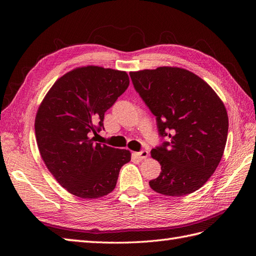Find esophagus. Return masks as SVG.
Wrapping results in <instances>:
<instances>
[{
	"instance_id": "1",
	"label": "esophagus",
	"mask_w": 256,
	"mask_h": 256,
	"mask_svg": "<svg viewBox=\"0 0 256 256\" xmlns=\"http://www.w3.org/2000/svg\"><path fill=\"white\" fill-rule=\"evenodd\" d=\"M148 154H150V152H147V150H141V152H134V156L136 158L140 159V160L146 159L147 157H148Z\"/></svg>"
}]
</instances>
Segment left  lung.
<instances>
[{
    "mask_svg": "<svg viewBox=\"0 0 256 256\" xmlns=\"http://www.w3.org/2000/svg\"><path fill=\"white\" fill-rule=\"evenodd\" d=\"M138 95L170 142L152 150L161 166L150 188L168 196L198 190L218 166L226 148L228 116L220 97L198 76L180 67L131 72Z\"/></svg>",
    "mask_w": 256,
    "mask_h": 256,
    "instance_id": "left-lung-1",
    "label": "left lung"
}]
</instances>
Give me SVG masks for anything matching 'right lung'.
I'll list each match as a JSON object with an SVG mask.
<instances>
[{
  "mask_svg": "<svg viewBox=\"0 0 256 256\" xmlns=\"http://www.w3.org/2000/svg\"><path fill=\"white\" fill-rule=\"evenodd\" d=\"M129 85L126 72L99 66L72 69L44 96L35 118L42 159L56 182L82 198L112 192L131 152L95 143L90 134L104 129V113Z\"/></svg>",
  "mask_w": 256,
  "mask_h": 256,
  "instance_id": "right-lung-1",
  "label": "right lung"
}]
</instances>
